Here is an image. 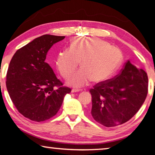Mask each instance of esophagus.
Returning a JSON list of instances; mask_svg holds the SVG:
<instances>
[{"label":"esophagus","mask_w":155,"mask_h":155,"mask_svg":"<svg viewBox=\"0 0 155 155\" xmlns=\"http://www.w3.org/2000/svg\"><path fill=\"white\" fill-rule=\"evenodd\" d=\"M81 91V90H79V89H72L71 92L72 93H74V92H78V91Z\"/></svg>","instance_id":"34e87169"}]
</instances>
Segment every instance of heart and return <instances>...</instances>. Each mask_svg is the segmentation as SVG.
<instances>
[{"label": "heart", "instance_id": "obj_1", "mask_svg": "<svg viewBox=\"0 0 155 155\" xmlns=\"http://www.w3.org/2000/svg\"><path fill=\"white\" fill-rule=\"evenodd\" d=\"M121 51L100 38L83 37L70 42V49L57 54V69L64 78H68L80 62L81 69L68 81L76 87H83L92 80L101 83L112 77L122 64Z\"/></svg>", "mask_w": 155, "mask_h": 155}]
</instances>
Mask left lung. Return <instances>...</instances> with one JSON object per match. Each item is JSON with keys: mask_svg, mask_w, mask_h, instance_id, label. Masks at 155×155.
Here are the masks:
<instances>
[{"mask_svg": "<svg viewBox=\"0 0 155 155\" xmlns=\"http://www.w3.org/2000/svg\"><path fill=\"white\" fill-rule=\"evenodd\" d=\"M148 76L143 70L126 63L119 74L91 89V115L99 124L114 127L134 116L148 94Z\"/></svg>", "mask_w": 155, "mask_h": 155, "instance_id": "8db88e82", "label": "left lung"}]
</instances>
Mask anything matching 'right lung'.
Segmentation results:
<instances>
[{
  "label": "right lung",
  "mask_w": 155,
  "mask_h": 155,
  "mask_svg": "<svg viewBox=\"0 0 155 155\" xmlns=\"http://www.w3.org/2000/svg\"><path fill=\"white\" fill-rule=\"evenodd\" d=\"M64 38L52 35L37 38L18 49L9 63L6 81L9 96L18 111L33 121H45L55 115L71 91L45 62L49 49Z\"/></svg>",
  "instance_id": "1"
}]
</instances>
